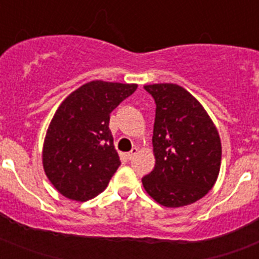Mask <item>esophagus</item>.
Here are the masks:
<instances>
[{
	"mask_svg": "<svg viewBox=\"0 0 259 259\" xmlns=\"http://www.w3.org/2000/svg\"><path fill=\"white\" fill-rule=\"evenodd\" d=\"M137 153H138V149H137V148H133V149L130 150L129 153L126 154V157L129 158V160H133V158L136 157V156H137Z\"/></svg>",
	"mask_w": 259,
	"mask_h": 259,
	"instance_id": "34e87169",
	"label": "esophagus"
}]
</instances>
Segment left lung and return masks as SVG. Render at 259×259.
Masks as SVG:
<instances>
[{
  "mask_svg": "<svg viewBox=\"0 0 259 259\" xmlns=\"http://www.w3.org/2000/svg\"><path fill=\"white\" fill-rule=\"evenodd\" d=\"M154 98V169L142 177L150 197L164 207L192 204L217 183L221 170V137L196 98L173 83L148 84Z\"/></svg>",
  "mask_w": 259,
  "mask_h": 259,
  "instance_id": "obj_1",
  "label": "left lung"
}]
</instances>
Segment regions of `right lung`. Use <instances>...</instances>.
<instances>
[{"label":"right lung","instance_id":"right-lung-1","mask_svg":"<svg viewBox=\"0 0 259 259\" xmlns=\"http://www.w3.org/2000/svg\"><path fill=\"white\" fill-rule=\"evenodd\" d=\"M137 84L93 80L56 110L42 146V166L63 196L87 201L105 191L121 165L109 129L110 113Z\"/></svg>","mask_w":259,"mask_h":259}]
</instances>
